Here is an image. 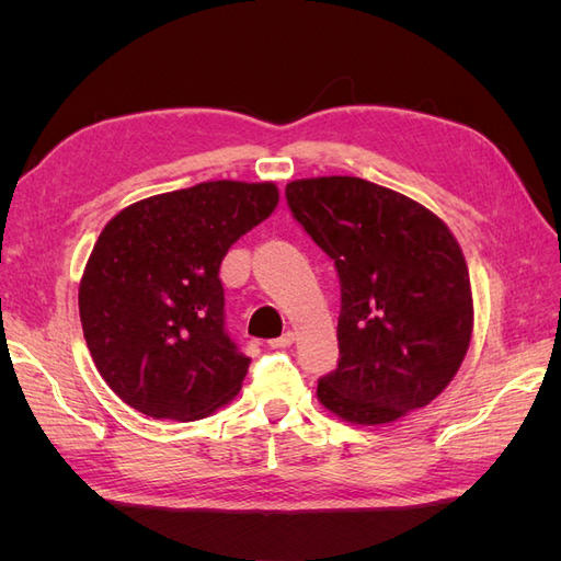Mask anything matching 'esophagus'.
Masks as SVG:
<instances>
[{"label": "esophagus", "instance_id": "obj_1", "mask_svg": "<svg viewBox=\"0 0 561 561\" xmlns=\"http://www.w3.org/2000/svg\"><path fill=\"white\" fill-rule=\"evenodd\" d=\"M290 344H295V332H285V334L271 339V342H268L271 348H287Z\"/></svg>", "mask_w": 561, "mask_h": 561}]
</instances>
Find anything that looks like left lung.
Instances as JSON below:
<instances>
[{
	"mask_svg": "<svg viewBox=\"0 0 561 561\" xmlns=\"http://www.w3.org/2000/svg\"><path fill=\"white\" fill-rule=\"evenodd\" d=\"M285 198L342 285L339 363L318 381L320 404L379 426L433 402L472 334L468 264L447 225L421 203L348 175L295 180Z\"/></svg>",
	"mask_w": 561,
	"mask_h": 561,
	"instance_id": "8db88e82",
	"label": "left lung"
}]
</instances>
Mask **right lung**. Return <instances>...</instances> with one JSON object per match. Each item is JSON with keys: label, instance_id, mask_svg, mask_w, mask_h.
<instances>
[{"label": "right lung", "instance_id": "right-lung-1", "mask_svg": "<svg viewBox=\"0 0 561 561\" xmlns=\"http://www.w3.org/2000/svg\"><path fill=\"white\" fill-rule=\"evenodd\" d=\"M276 206L274 182H201L133 203L98 236L79 283L83 339L133 410L196 421L239 393L250 358L225 330L219 264Z\"/></svg>", "mask_w": 561, "mask_h": 561}]
</instances>
